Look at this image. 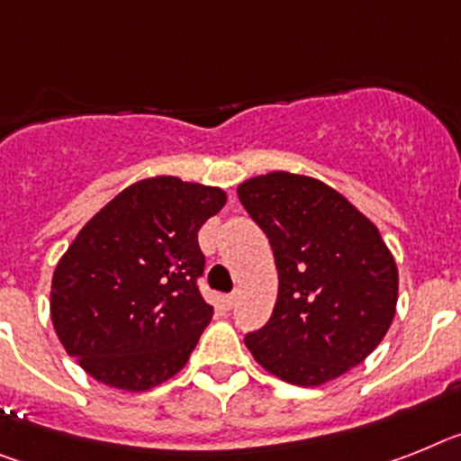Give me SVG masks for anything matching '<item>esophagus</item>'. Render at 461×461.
Segmentation results:
<instances>
[{
  "mask_svg": "<svg viewBox=\"0 0 461 461\" xmlns=\"http://www.w3.org/2000/svg\"><path fill=\"white\" fill-rule=\"evenodd\" d=\"M236 302H239V292H231V294H227V297H225V303H227V308L236 306Z\"/></svg>",
  "mask_w": 461,
  "mask_h": 461,
  "instance_id": "34e87169",
  "label": "esophagus"
}]
</instances>
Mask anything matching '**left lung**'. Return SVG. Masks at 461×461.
I'll return each instance as SVG.
<instances>
[{
  "mask_svg": "<svg viewBox=\"0 0 461 461\" xmlns=\"http://www.w3.org/2000/svg\"><path fill=\"white\" fill-rule=\"evenodd\" d=\"M278 269L269 322L246 334L269 374L313 387L369 357L394 318L399 274L369 218L308 176L274 171L239 185Z\"/></svg>",
  "mask_w": 461,
  "mask_h": 461,
  "instance_id": "obj_1",
  "label": "left lung"
}]
</instances>
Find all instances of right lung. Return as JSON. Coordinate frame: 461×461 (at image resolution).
Listing matches in <instances>:
<instances>
[{
  "mask_svg": "<svg viewBox=\"0 0 461 461\" xmlns=\"http://www.w3.org/2000/svg\"><path fill=\"white\" fill-rule=\"evenodd\" d=\"M220 187L174 176L139 181L78 231L53 274L64 350L99 383L143 392L185 366L213 318L197 234L225 206Z\"/></svg>",
  "mask_w": 461,
  "mask_h": 461,
  "instance_id": "1",
  "label": "right lung"
}]
</instances>
